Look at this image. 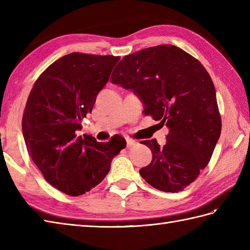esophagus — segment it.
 Listing matches in <instances>:
<instances>
[{
    "mask_svg": "<svg viewBox=\"0 0 250 250\" xmlns=\"http://www.w3.org/2000/svg\"><path fill=\"white\" fill-rule=\"evenodd\" d=\"M125 141H126V147H128V148H130V147H133V146H135V145L137 144V143H136L134 140L128 139V137H126Z\"/></svg>",
    "mask_w": 250,
    "mask_h": 250,
    "instance_id": "obj_1",
    "label": "esophagus"
}]
</instances>
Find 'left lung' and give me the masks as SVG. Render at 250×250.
<instances>
[{
	"instance_id": "left-lung-1",
	"label": "left lung",
	"mask_w": 250,
	"mask_h": 250,
	"mask_svg": "<svg viewBox=\"0 0 250 250\" xmlns=\"http://www.w3.org/2000/svg\"><path fill=\"white\" fill-rule=\"evenodd\" d=\"M110 82L130 89L145 115L168 129L167 144L143 141L152 160L140 169L153 188L179 192L208 164L221 133L213 81L201 63L173 45H159L125 56Z\"/></svg>"
}]
</instances>
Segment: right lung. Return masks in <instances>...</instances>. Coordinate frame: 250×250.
I'll return each mask as SVG.
<instances>
[{
  "label": "right lung",
  "mask_w": 250,
  "mask_h": 250,
  "mask_svg": "<svg viewBox=\"0 0 250 250\" xmlns=\"http://www.w3.org/2000/svg\"><path fill=\"white\" fill-rule=\"evenodd\" d=\"M119 59L73 52L47 67L31 90L22 117L26 149L47 182L63 193L77 196L94 188L126 146L121 136L99 143L76 135Z\"/></svg>",
  "instance_id": "1"
}]
</instances>
